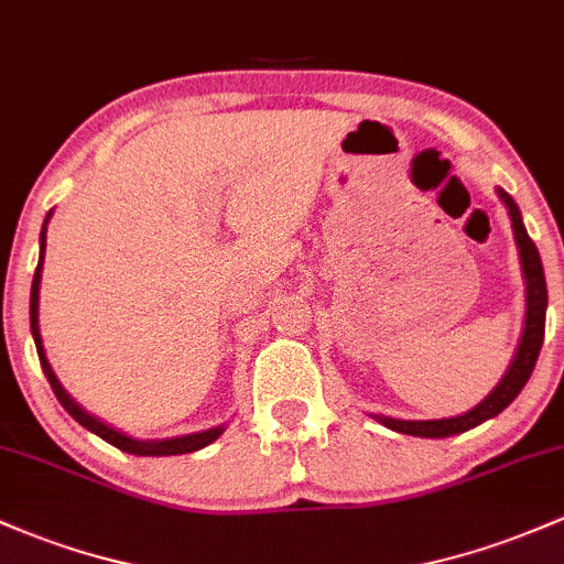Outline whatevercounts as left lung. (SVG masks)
<instances>
[{"instance_id":"1","label":"left lung","mask_w":564,"mask_h":564,"mask_svg":"<svg viewBox=\"0 0 564 564\" xmlns=\"http://www.w3.org/2000/svg\"><path fill=\"white\" fill-rule=\"evenodd\" d=\"M498 196L500 202L506 204L508 215H511L513 239H517V247H519V260H522L524 290H527L524 330H522V341H519L517 347V355H513L511 366H508L506 377L498 381V387H495L481 403L474 405L470 411H465V414L449 416V420H392V416L377 414L381 425L395 430V433L420 435V438H446V435L465 433V430L481 425V422L498 416L502 409H508V405L513 403V398L524 390L527 379H530L532 368H535V360L543 347V330H546V306H549L546 276H543V263H541V256H538L535 241L527 236L522 212H519L517 202H513L502 187H498Z\"/></svg>"}]
</instances>
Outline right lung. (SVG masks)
Listing matches in <instances>:
<instances>
[{
  "instance_id": "1",
  "label": "right lung",
  "mask_w": 564,
  "mask_h": 564,
  "mask_svg": "<svg viewBox=\"0 0 564 564\" xmlns=\"http://www.w3.org/2000/svg\"><path fill=\"white\" fill-rule=\"evenodd\" d=\"M47 220H51V212H47L45 217V226H42V234H40V263H37V271H34V282H32V304H29V319H32V336H34V344H37V355H40V366L42 371H45L47 381H51L53 392H56L58 403L64 405L66 411H69L72 420L80 422L83 427L90 430V433H96L99 438H105L107 444L118 446L120 452H129V454H139V457H169V454H187V452H198L204 449V446H209L212 441H217L223 435V425L217 427H209V430H202V433H191V435H180V438H163V441H139V438H131V435L120 433V430H115L110 425H105L101 420H96L94 414H88L83 405H77L75 401L69 398V392L64 390L62 381L56 379V373H53L51 362H47L45 357V349H42V336H40V280H42V260H45V234H47Z\"/></svg>"
}]
</instances>
